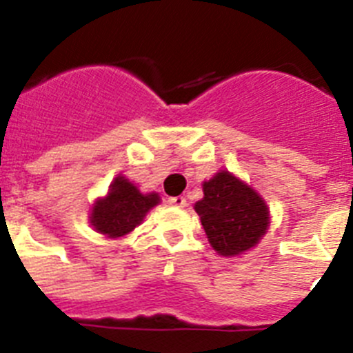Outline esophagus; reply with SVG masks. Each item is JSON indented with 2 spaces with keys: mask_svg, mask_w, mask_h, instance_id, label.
I'll list each match as a JSON object with an SVG mask.
<instances>
[{
  "mask_svg": "<svg viewBox=\"0 0 353 353\" xmlns=\"http://www.w3.org/2000/svg\"><path fill=\"white\" fill-rule=\"evenodd\" d=\"M168 203L173 206H179V208H183V206H187V199L182 198V196H174V198H170L168 199Z\"/></svg>",
  "mask_w": 353,
  "mask_h": 353,
  "instance_id": "34e87169",
  "label": "esophagus"
}]
</instances>
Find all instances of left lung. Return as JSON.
I'll list each match as a JSON object with an SVG mask.
<instances>
[{"instance_id": "1", "label": "left lung", "mask_w": 353, "mask_h": 353, "mask_svg": "<svg viewBox=\"0 0 353 353\" xmlns=\"http://www.w3.org/2000/svg\"><path fill=\"white\" fill-rule=\"evenodd\" d=\"M203 194L194 210L216 254L236 257L257 247L270 229L271 215L254 187L221 170L203 182Z\"/></svg>"}]
</instances>
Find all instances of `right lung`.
<instances>
[{
	"mask_svg": "<svg viewBox=\"0 0 353 353\" xmlns=\"http://www.w3.org/2000/svg\"><path fill=\"white\" fill-rule=\"evenodd\" d=\"M161 203L157 192H141L124 174H117L108 192L90 206L89 222L96 232L110 240L124 238L143 222L147 213Z\"/></svg>",
	"mask_w": 353,
	"mask_h": 353,
	"instance_id": "1",
	"label": "right lung"
}]
</instances>
